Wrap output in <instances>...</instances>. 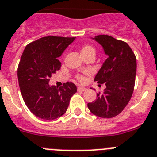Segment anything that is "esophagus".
Returning a JSON list of instances; mask_svg holds the SVG:
<instances>
[{
	"instance_id": "1",
	"label": "esophagus",
	"mask_w": 157,
	"mask_h": 157,
	"mask_svg": "<svg viewBox=\"0 0 157 157\" xmlns=\"http://www.w3.org/2000/svg\"><path fill=\"white\" fill-rule=\"evenodd\" d=\"M77 90H78L79 92H84V91L86 90V88H84V87H78V88H77Z\"/></svg>"
}]
</instances>
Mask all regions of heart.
Here are the masks:
<instances>
[{
  "mask_svg": "<svg viewBox=\"0 0 157 157\" xmlns=\"http://www.w3.org/2000/svg\"><path fill=\"white\" fill-rule=\"evenodd\" d=\"M93 52L95 53V50L92 46H89V45H84L83 46V47L81 48V54H88V53H91ZM77 79L80 81V82H83L84 80V77L83 75L79 74L77 76Z\"/></svg>",
  "mask_w": 157,
  "mask_h": 157,
  "instance_id": "1",
  "label": "heart"
}]
</instances>
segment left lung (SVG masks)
<instances>
[{
	"mask_svg": "<svg viewBox=\"0 0 157 157\" xmlns=\"http://www.w3.org/2000/svg\"><path fill=\"white\" fill-rule=\"evenodd\" d=\"M103 46L107 58L95 75V81L106 84L103 94L88 103L89 111L103 118L117 116L131 99L135 84L137 61L133 50L123 41L109 35L92 38Z\"/></svg>",
	"mask_w": 157,
	"mask_h": 157,
	"instance_id": "8db88e82",
	"label": "left lung"
}]
</instances>
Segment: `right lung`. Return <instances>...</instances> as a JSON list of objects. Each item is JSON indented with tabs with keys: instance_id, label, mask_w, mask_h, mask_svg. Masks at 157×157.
I'll return each mask as SVG.
<instances>
[{
	"instance_id": "obj_1",
	"label": "right lung",
	"mask_w": 157,
	"mask_h": 157,
	"mask_svg": "<svg viewBox=\"0 0 157 157\" xmlns=\"http://www.w3.org/2000/svg\"><path fill=\"white\" fill-rule=\"evenodd\" d=\"M75 39L41 38L29 43L22 54L17 70L20 92L27 107L38 118L54 120L63 115L77 92L72 82L59 88L49 84L51 75L61 68L58 58Z\"/></svg>"
}]
</instances>
